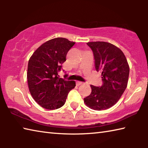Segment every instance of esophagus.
Wrapping results in <instances>:
<instances>
[{"label": "esophagus", "mask_w": 148, "mask_h": 148, "mask_svg": "<svg viewBox=\"0 0 148 148\" xmlns=\"http://www.w3.org/2000/svg\"><path fill=\"white\" fill-rule=\"evenodd\" d=\"M76 84H77V86H81V85H84V82H77Z\"/></svg>", "instance_id": "obj_1"}]
</instances>
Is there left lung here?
Instances as JSON below:
<instances>
[{
  "label": "left lung",
  "mask_w": 148,
  "mask_h": 148,
  "mask_svg": "<svg viewBox=\"0 0 148 148\" xmlns=\"http://www.w3.org/2000/svg\"><path fill=\"white\" fill-rule=\"evenodd\" d=\"M87 44L93 52L95 69L101 73L103 85H91V92L84 98V103L95 110L108 109L117 103L127 88L128 62L121 50L109 42H91Z\"/></svg>",
  "instance_id": "1"
}]
</instances>
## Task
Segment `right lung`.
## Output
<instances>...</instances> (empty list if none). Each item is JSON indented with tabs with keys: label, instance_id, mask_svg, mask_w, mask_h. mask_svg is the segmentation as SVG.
<instances>
[{
	"label": "right lung",
	"instance_id": "right-lung-1",
	"mask_svg": "<svg viewBox=\"0 0 148 148\" xmlns=\"http://www.w3.org/2000/svg\"><path fill=\"white\" fill-rule=\"evenodd\" d=\"M74 44L64 38L51 39L42 44L30 57L27 73L30 93L45 109L62 107L69 91L76 86L74 81L65 80L58 75L67 53Z\"/></svg>",
	"mask_w": 148,
	"mask_h": 148
}]
</instances>
